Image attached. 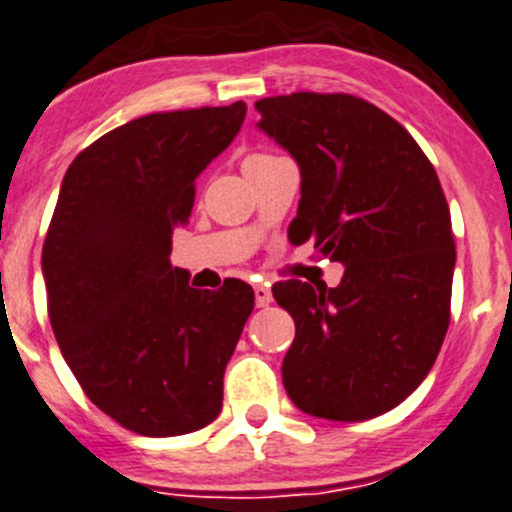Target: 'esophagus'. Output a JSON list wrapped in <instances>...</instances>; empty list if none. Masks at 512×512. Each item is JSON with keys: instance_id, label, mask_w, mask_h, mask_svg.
<instances>
[{"instance_id": "1", "label": "esophagus", "mask_w": 512, "mask_h": 512, "mask_svg": "<svg viewBox=\"0 0 512 512\" xmlns=\"http://www.w3.org/2000/svg\"><path fill=\"white\" fill-rule=\"evenodd\" d=\"M254 295H256V305H258V307H268V305H271V302H273L271 285H266V283L254 285Z\"/></svg>"}]
</instances>
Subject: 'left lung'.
I'll return each instance as SVG.
<instances>
[{"label":"left lung","mask_w":512,"mask_h":512,"mask_svg":"<svg viewBox=\"0 0 512 512\" xmlns=\"http://www.w3.org/2000/svg\"><path fill=\"white\" fill-rule=\"evenodd\" d=\"M256 112L300 168L290 229L344 266L337 288H273L295 320L283 386L324 420L383 415L425 381L449 327L456 251L437 173L403 126L359 97L295 92Z\"/></svg>","instance_id":"1"}]
</instances>
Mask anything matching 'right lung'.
Returning <instances> with one entry per match:
<instances>
[{
    "instance_id": "1",
    "label": "right lung",
    "mask_w": 512,
    "mask_h": 512,
    "mask_svg": "<svg viewBox=\"0 0 512 512\" xmlns=\"http://www.w3.org/2000/svg\"><path fill=\"white\" fill-rule=\"evenodd\" d=\"M246 104L131 119L70 163L43 244L48 317L87 398L126 430L175 437L222 410L224 368L254 310L229 280L197 290L170 263L195 180Z\"/></svg>"
}]
</instances>
